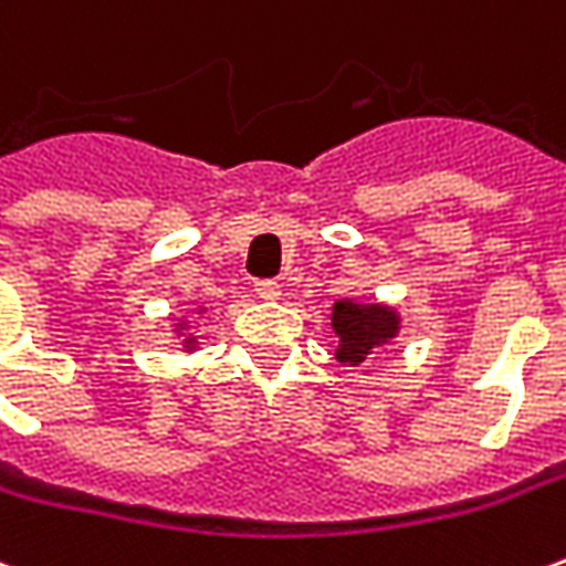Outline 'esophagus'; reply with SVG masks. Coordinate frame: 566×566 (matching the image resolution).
Instances as JSON below:
<instances>
[{
  "label": "esophagus",
  "mask_w": 566,
  "mask_h": 566,
  "mask_svg": "<svg viewBox=\"0 0 566 566\" xmlns=\"http://www.w3.org/2000/svg\"><path fill=\"white\" fill-rule=\"evenodd\" d=\"M254 291H258L260 300H266V303H275V300H282V284H279V282H258V284H254Z\"/></svg>",
  "instance_id": "1"
}]
</instances>
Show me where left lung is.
I'll use <instances>...</instances> for the list:
<instances>
[{
    "label": "left lung",
    "instance_id": "1",
    "mask_svg": "<svg viewBox=\"0 0 566 566\" xmlns=\"http://www.w3.org/2000/svg\"><path fill=\"white\" fill-rule=\"evenodd\" d=\"M400 312L385 303H360L343 296L339 303H333L331 327L336 333V360L348 367H364L381 348L397 339L400 333Z\"/></svg>",
    "mask_w": 566,
    "mask_h": 566
}]
</instances>
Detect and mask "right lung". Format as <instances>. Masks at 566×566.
<instances>
[{
	"label": "right lung",
	"mask_w": 566,
	"mask_h": 566,
	"mask_svg": "<svg viewBox=\"0 0 566 566\" xmlns=\"http://www.w3.org/2000/svg\"><path fill=\"white\" fill-rule=\"evenodd\" d=\"M190 312L199 318V315H206L209 308L197 306V308H190ZM190 327H193V321L185 318V315L172 324V336L175 339H181V352H187V355H190V352H199V336L197 331H190Z\"/></svg>",
	"instance_id": "obj_1"
}]
</instances>
